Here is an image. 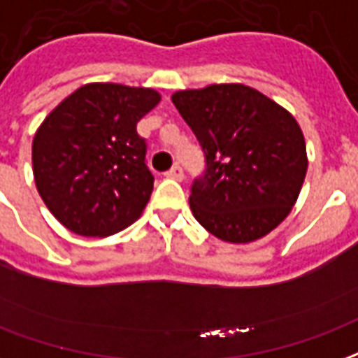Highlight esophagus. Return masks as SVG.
I'll return each instance as SVG.
<instances>
[{"label": "esophagus", "instance_id": "34e87169", "mask_svg": "<svg viewBox=\"0 0 358 358\" xmlns=\"http://www.w3.org/2000/svg\"><path fill=\"white\" fill-rule=\"evenodd\" d=\"M166 178H172V180H184V171H182V166L174 165L171 171L165 174Z\"/></svg>", "mask_w": 358, "mask_h": 358}]
</instances>
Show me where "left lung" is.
<instances>
[{
    "mask_svg": "<svg viewBox=\"0 0 358 358\" xmlns=\"http://www.w3.org/2000/svg\"><path fill=\"white\" fill-rule=\"evenodd\" d=\"M205 152L189 206L206 231L252 243L292 210L307 172L306 140L292 113L252 87L208 85L172 94Z\"/></svg>",
    "mask_w": 358,
    "mask_h": 358,
    "instance_id": "left-lung-1",
    "label": "left lung"
}]
</instances>
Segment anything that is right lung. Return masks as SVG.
<instances>
[{"mask_svg": "<svg viewBox=\"0 0 358 358\" xmlns=\"http://www.w3.org/2000/svg\"><path fill=\"white\" fill-rule=\"evenodd\" d=\"M145 87L89 83L39 125L34 180L55 218L85 237H108L140 218L153 189L136 123L159 104Z\"/></svg>", "mask_w": 358, "mask_h": 358, "instance_id": "obj_1", "label": "right lung"}]
</instances>
